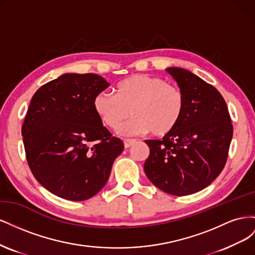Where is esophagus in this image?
Instances as JSON below:
<instances>
[{
	"label": "esophagus",
	"instance_id": "1",
	"mask_svg": "<svg viewBox=\"0 0 255 255\" xmlns=\"http://www.w3.org/2000/svg\"><path fill=\"white\" fill-rule=\"evenodd\" d=\"M123 142H125L126 148H129L130 145L134 144L136 142V139H128V138H126V139L123 140Z\"/></svg>",
	"mask_w": 255,
	"mask_h": 255
}]
</instances>
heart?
<instances>
[{
	"label": "heart",
	"mask_w": 255,
	"mask_h": 255,
	"mask_svg": "<svg viewBox=\"0 0 255 255\" xmlns=\"http://www.w3.org/2000/svg\"><path fill=\"white\" fill-rule=\"evenodd\" d=\"M186 106L183 90L166 80L146 74H135L121 81L115 96L100 92L94 109L107 128H118L128 116L133 118L121 128L125 134L150 130L153 136H166L179 126Z\"/></svg>",
	"instance_id": "1"
}]
</instances>
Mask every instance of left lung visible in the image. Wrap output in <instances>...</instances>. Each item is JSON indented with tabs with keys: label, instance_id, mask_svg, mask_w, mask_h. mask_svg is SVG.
Returning <instances> with one entry per match:
<instances>
[{
	"label": "left lung",
	"instance_id": "1",
	"mask_svg": "<svg viewBox=\"0 0 255 255\" xmlns=\"http://www.w3.org/2000/svg\"><path fill=\"white\" fill-rule=\"evenodd\" d=\"M186 98L183 117L161 140L148 139L144 172L169 195L187 196L208 186L228 159L233 126L225 99L211 84L182 68H167Z\"/></svg>",
	"mask_w": 255,
	"mask_h": 255
}]
</instances>
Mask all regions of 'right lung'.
<instances>
[{
    "instance_id": "1",
    "label": "right lung",
    "mask_w": 255,
    "mask_h": 255,
    "mask_svg": "<svg viewBox=\"0 0 255 255\" xmlns=\"http://www.w3.org/2000/svg\"><path fill=\"white\" fill-rule=\"evenodd\" d=\"M110 86L94 73H66L44 84L33 96L22 136L35 179L53 195L84 201L109 180L125 148L94 109L95 97Z\"/></svg>"
}]
</instances>
